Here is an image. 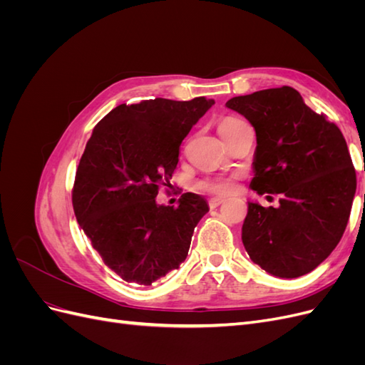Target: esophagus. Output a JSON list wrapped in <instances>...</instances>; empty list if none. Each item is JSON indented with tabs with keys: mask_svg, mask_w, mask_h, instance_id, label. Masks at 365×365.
Returning <instances> with one entry per match:
<instances>
[{
	"mask_svg": "<svg viewBox=\"0 0 365 365\" xmlns=\"http://www.w3.org/2000/svg\"><path fill=\"white\" fill-rule=\"evenodd\" d=\"M225 202V200H222V197H212V200L208 201V207L210 208H216V207H219L220 204H224Z\"/></svg>",
	"mask_w": 365,
	"mask_h": 365,
	"instance_id": "1",
	"label": "esophagus"
}]
</instances>
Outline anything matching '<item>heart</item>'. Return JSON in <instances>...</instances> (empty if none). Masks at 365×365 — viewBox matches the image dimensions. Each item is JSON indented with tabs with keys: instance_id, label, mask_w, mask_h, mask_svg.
I'll return each instance as SVG.
<instances>
[{
	"instance_id": "obj_1",
	"label": "heart",
	"mask_w": 365,
	"mask_h": 365,
	"mask_svg": "<svg viewBox=\"0 0 365 365\" xmlns=\"http://www.w3.org/2000/svg\"><path fill=\"white\" fill-rule=\"evenodd\" d=\"M244 123L245 121L237 117H225L219 121L217 130L222 135V138H225L230 134H233ZM197 189L213 195H230L236 190V178L235 176H215V178H208L197 182Z\"/></svg>"
}]
</instances>
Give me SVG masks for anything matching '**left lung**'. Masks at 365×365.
Returning <instances> with one entry per match:
<instances>
[{
	"instance_id": "8db88e82",
	"label": "left lung",
	"mask_w": 365,
	"mask_h": 365,
	"mask_svg": "<svg viewBox=\"0 0 365 365\" xmlns=\"http://www.w3.org/2000/svg\"><path fill=\"white\" fill-rule=\"evenodd\" d=\"M227 108L256 130L251 189L280 195L277 207L248 202L242 227L247 252L275 277L314 271L344 235L356 192L342 132L291 86L233 97Z\"/></svg>"
}]
</instances>
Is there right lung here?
Here are the masks:
<instances>
[{"label": "right lung", "mask_w": 365, "mask_h": 365, "mask_svg": "<svg viewBox=\"0 0 365 365\" xmlns=\"http://www.w3.org/2000/svg\"><path fill=\"white\" fill-rule=\"evenodd\" d=\"M212 105L205 97L118 105L86 143L73 185L74 215L103 263L128 283L149 286L187 257L208 212L205 200L184 193L170 207L155 197L170 185L182 140Z\"/></svg>", "instance_id": "add662e5"}]
</instances>
